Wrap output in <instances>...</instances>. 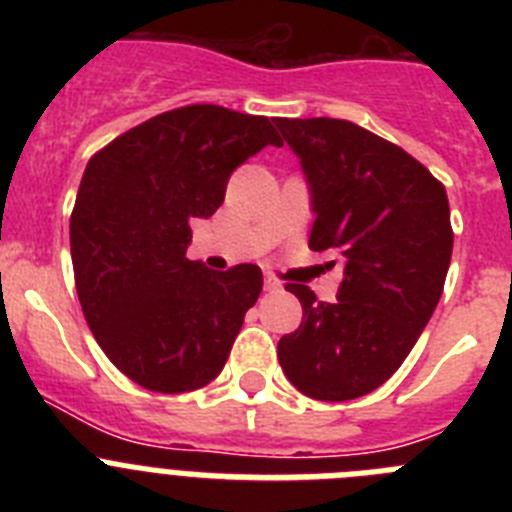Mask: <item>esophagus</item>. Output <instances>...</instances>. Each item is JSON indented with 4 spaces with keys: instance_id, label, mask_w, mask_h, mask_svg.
Listing matches in <instances>:
<instances>
[{
    "instance_id": "obj_1",
    "label": "esophagus",
    "mask_w": 512,
    "mask_h": 512,
    "mask_svg": "<svg viewBox=\"0 0 512 512\" xmlns=\"http://www.w3.org/2000/svg\"><path fill=\"white\" fill-rule=\"evenodd\" d=\"M264 289H266V292H279V289H282V284H279L277 277H271V274H266V277H264Z\"/></svg>"
}]
</instances>
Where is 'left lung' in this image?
<instances>
[{"instance_id": "1", "label": "left lung", "mask_w": 512, "mask_h": 512, "mask_svg": "<svg viewBox=\"0 0 512 512\" xmlns=\"http://www.w3.org/2000/svg\"><path fill=\"white\" fill-rule=\"evenodd\" d=\"M277 128L310 192L307 246L343 266L336 302L287 284L302 325L279 341V364L312 400H354L400 369L441 300L454 248L449 197L413 156L354 122L279 117Z\"/></svg>"}]
</instances>
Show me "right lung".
I'll list each match as a JSON object with an SVG mask.
<instances>
[{
    "mask_svg": "<svg viewBox=\"0 0 512 512\" xmlns=\"http://www.w3.org/2000/svg\"><path fill=\"white\" fill-rule=\"evenodd\" d=\"M266 146H282L269 117L192 104L87 164L71 212L76 292L107 359L140 387L179 395L223 372L264 277L189 261V223L223 205L230 174Z\"/></svg>",
    "mask_w": 512,
    "mask_h": 512,
    "instance_id": "add662e5",
    "label": "right lung"
}]
</instances>
